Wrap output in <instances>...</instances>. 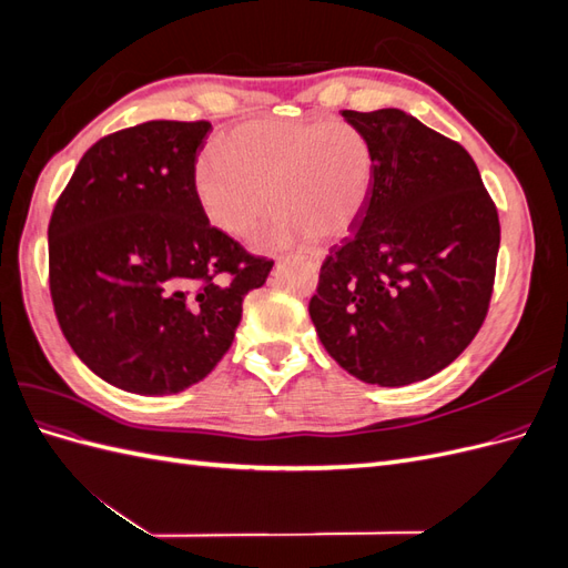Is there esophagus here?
<instances>
[{"label":"esophagus","mask_w":568,"mask_h":568,"mask_svg":"<svg viewBox=\"0 0 568 568\" xmlns=\"http://www.w3.org/2000/svg\"><path fill=\"white\" fill-rule=\"evenodd\" d=\"M307 263H311L313 267H320L322 265V257L320 255H311V257H307Z\"/></svg>","instance_id":"obj_1"}]
</instances>
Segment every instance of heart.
I'll use <instances>...</instances> for the list:
<instances>
[{
	"label": "heart",
	"mask_w": 568,
	"mask_h": 568,
	"mask_svg": "<svg viewBox=\"0 0 568 568\" xmlns=\"http://www.w3.org/2000/svg\"><path fill=\"white\" fill-rule=\"evenodd\" d=\"M374 178L367 136L343 120H253L194 165L203 215L230 236H248L267 205V244L307 236L332 242L351 230ZM271 199H266V189Z\"/></svg>",
	"instance_id": "b5f03b06"
}]
</instances>
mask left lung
Returning a JSON list of instances; mask_svg holds the SVG:
<instances>
[{"label": "left lung", "instance_id": "1", "mask_svg": "<svg viewBox=\"0 0 568 568\" xmlns=\"http://www.w3.org/2000/svg\"><path fill=\"white\" fill-rule=\"evenodd\" d=\"M374 153L363 211L326 255L311 317L322 346L376 386L428 379L488 315L500 220L467 149L400 109L343 111Z\"/></svg>", "mask_w": 568, "mask_h": 568}]
</instances>
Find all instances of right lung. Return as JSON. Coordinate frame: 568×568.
<instances>
[{
  "label": "right lung",
  "instance_id": "obj_1",
  "mask_svg": "<svg viewBox=\"0 0 568 568\" xmlns=\"http://www.w3.org/2000/svg\"><path fill=\"white\" fill-rule=\"evenodd\" d=\"M209 120H149L80 159L49 220V291L65 341L140 395L199 384L272 261L211 227L194 194Z\"/></svg>",
  "mask_w": 568,
  "mask_h": 568
}]
</instances>
